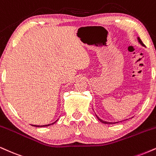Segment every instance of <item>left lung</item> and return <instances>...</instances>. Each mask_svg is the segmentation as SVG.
<instances>
[{
    "label": "left lung",
    "instance_id": "8db88e82",
    "mask_svg": "<svg viewBox=\"0 0 156 156\" xmlns=\"http://www.w3.org/2000/svg\"><path fill=\"white\" fill-rule=\"evenodd\" d=\"M137 40H138V41H139V43H140V44L142 45V46H144V44H143V43H142V41H141V39L140 38V37H137ZM96 116H97V119H98V120L100 122H102V123H106V124H114V123H119V122H107V121H103V120H102V119H99V118L98 117V116H97V115H96ZM125 121V120H124Z\"/></svg>",
    "mask_w": 156,
    "mask_h": 156
}]
</instances>
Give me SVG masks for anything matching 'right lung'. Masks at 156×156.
Instances as JSON below:
<instances>
[{
	"mask_svg": "<svg viewBox=\"0 0 156 156\" xmlns=\"http://www.w3.org/2000/svg\"><path fill=\"white\" fill-rule=\"evenodd\" d=\"M58 121V120H57V121H56L55 122H54V123H50V124H48V125H43V126H37V125H32L33 126H35V127H45V126H50V125H52V124H54V123H55L56 122H57Z\"/></svg>",
	"mask_w": 156,
	"mask_h": 156,
	"instance_id": "right-lung-1",
	"label": "right lung"
}]
</instances>
